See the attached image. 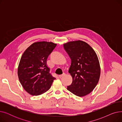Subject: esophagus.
Masks as SVG:
<instances>
[{"label": "esophagus", "mask_w": 122, "mask_h": 122, "mask_svg": "<svg viewBox=\"0 0 122 122\" xmlns=\"http://www.w3.org/2000/svg\"><path fill=\"white\" fill-rule=\"evenodd\" d=\"M65 75V73H63L62 75H59V78H62V77H63V76H64Z\"/></svg>", "instance_id": "esophagus-1"}]
</instances>
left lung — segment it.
Masks as SVG:
<instances>
[{
	"mask_svg": "<svg viewBox=\"0 0 122 122\" xmlns=\"http://www.w3.org/2000/svg\"><path fill=\"white\" fill-rule=\"evenodd\" d=\"M63 46L71 60L69 73L73 81L67 89L78 97H84L93 90L99 80L97 56L88 44L81 41H70Z\"/></svg>",
	"mask_w": 122,
	"mask_h": 122,
	"instance_id": "obj_1",
	"label": "left lung"
}]
</instances>
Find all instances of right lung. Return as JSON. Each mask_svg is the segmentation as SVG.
Listing matches in <instances>:
<instances>
[{"label":"right lung","mask_w":122,"mask_h":122,"mask_svg":"<svg viewBox=\"0 0 122 122\" xmlns=\"http://www.w3.org/2000/svg\"><path fill=\"white\" fill-rule=\"evenodd\" d=\"M56 46L52 42H36L23 54L18 76L21 84L29 94L36 96L46 92L56 79L50 73L46 61Z\"/></svg>","instance_id":"1"}]
</instances>
